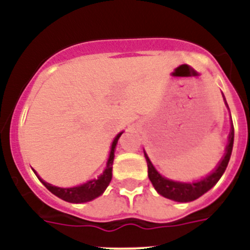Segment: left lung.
I'll use <instances>...</instances> for the list:
<instances>
[{
  "label": "left lung",
  "instance_id": "1",
  "mask_svg": "<svg viewBox=\"0 0 250 250\" xmlns=\"http://www.w3.org/2000/svg\"><path fill=\"white\" fill-rule=\"evenodd\" d=\"M233 138H234V130L233 127L231 128V133L229 137V145L226 147V154L222 157L221 162L219 164L217 168L205 177L202 181L194 182V183H182V182H174L169 181V179L162 177L159 172L155 169L152 164L150 162L149 157L145 154V159L147 162V176L149 179L151 181L152 186L155 189L157 190L159 194L162 197L167 198V199L174 200V202H181V203H188L193 202V200L198 199L202 197L204 193L210 190L215 184L217 183L221 176L224 174L225 169H226L227 165H229V157L232 154V147H233Z\"/></svg>",
  "mask_w": 250,
  "mask_h": 250
}]
</instances>
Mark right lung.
<instances>
[{
  "mask_svg": "<svg viewBox=\"0 0 250 250\" xmlns=\"http://www.w3.org/2000/svg\"><path fill=\"white\" fill-rule=\"evenodd\" d=\"M121 134H122V133H120V134L115 138V140H113L112 146H111L110 157H108L107 165H106V169L98 179H93V181H89L86 182V183L82 184V186L73 187V188H60V187H55L51 186L50 183H46V182L42 181L38 174H36V176L40 179L41 183H42L52 194L61 198L62 200H66V202L68 203L90 202V200L95 199L99 195L103 194L104 190L107 188L111 179H112V165L113 157H115V147L116 144H117V140L120 139Z\"/></svg>",
  "mask_w": 250,
  "mask_h": 250,
  "instance_id": "1",
  "label": "right lung"
}]
</instances>
